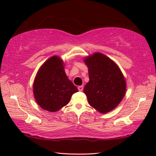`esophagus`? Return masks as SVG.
I'll return each mask as SVG.
<instances>
[{"mask_svg":"<svg viewBox=\"0 0 156 156\" xmlns=\"http://www.w3.org/2000/svg\"><path fill=\"white\" fill-rule=\"evenodd\" d=\"M78 89L79 91H82V90H83V89H84L83 86H79V87H78Z\"/></svg>","mask_w":156,"mask_h":156,"instance_id":"esophagus-1","label":"esophagus"}]
</instances>
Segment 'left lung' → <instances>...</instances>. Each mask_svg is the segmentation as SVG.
<instances>
[{"label": "left lung", "instance_id": "1", "mask_svg": "<svg viewBox=\"0 0 156 156\" xmlns=\"http://www.w3.org/2000/svg\"><path fill=\"white\" fill-rule=\"evenodd\" d=\"M89 82L84 92L88 103L101 113L113 110L123 98L126 82L118 66L107 56L95 53L85 58Z\"/></svg>", "mask_w": 156, "mask_h": 156}]
</instances>
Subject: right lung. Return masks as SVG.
I'll use <instances>...</instances> for the list:
<instances>
[{"mask_svg": "<svg viewBox=\"0 0 156 156\" xmlns=\"http://www.w3.org/2000/svg\"><path fill=\"white\" fill-rule=\"evenodd\" d=\"M78 91L64 71L62 59L52 56L45 61L35 76L34 94L40 107L49 112H55L70 101L72 95Z\"/></svg>", "mask_w": 156, "mask_h": 156, "instance_id": "1", "label": "right lung"}]
</instances>
